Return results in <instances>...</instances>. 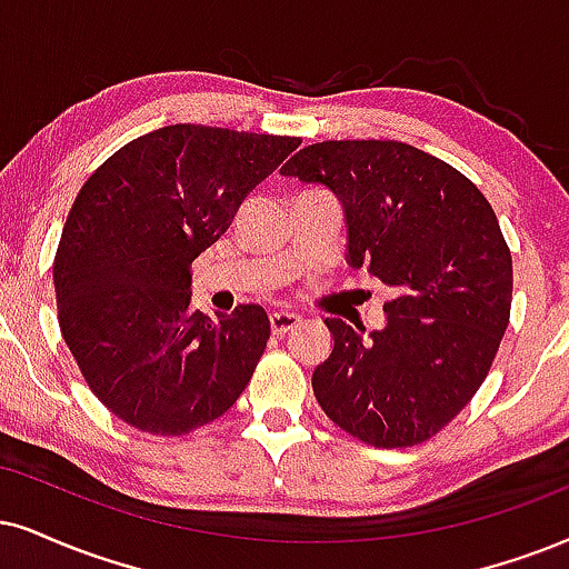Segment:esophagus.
Masks as SVG:
<instances>
[{
	"instance_id": "esophagus-1",
	"label": "esophagus",
	"mask_w": 569,
	"mask_h": 569,
	"mask_svg": "<svg viewBox=\"0 0 569 569\" xmlns=\"http://www.w3.org/2000/svg\"><path fill=\"white\" fill-rule=\"evenodd\" d=\"M269 325H271L273 335H287L290 329H296L300 325V317H298V313H290V311H273L269 317Z\"/></svg>"
}]
</instances>
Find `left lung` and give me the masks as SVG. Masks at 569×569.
I'll return each mask as SVG.
<instances>
[{"instance_id": "obj_1", "label": "left lung", "mask_w": 569, "mask_h": 569, "mask_svg": "<svg viewBox=\"0 0 569 569\" xmlns=\"http://www.w3.org/2000/svg\"><path fill=\"white\" fill-rule=\"evenodd\" d=\"M282 173L340 200L346 261L396 292L367 338L325 319L335 348L313 369V396L363 443H422L472 401L507 332L511 252L493 208L465 173L403 142L308 144Z\"/></svg>"}]
</instances>
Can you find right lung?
Listing matches in <instances>:
<instances>
[{
  "instance_id": "1",
  "label": "right lung",
  "mask_w": 569,
  "mask_h": 569,
  "mask_svg": "<svg viewBox=\"0 0 569 569\" xmlns=\"http://www.w3.org/2000/svg\"><path fill=\"white\" fill-rule=\"evenodd\" d=\"M300 144L177 123L123 144L91 173L54 256L66 346L126 425L187 435L234 406L271 335L261 306L206 317L189 266Z\"/></svg>"
}]
</instances>
